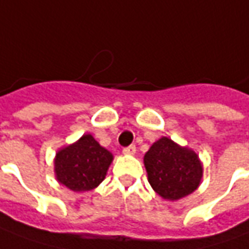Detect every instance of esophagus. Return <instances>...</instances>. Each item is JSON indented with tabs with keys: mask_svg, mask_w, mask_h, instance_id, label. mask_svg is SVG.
Instances as JSON below:
<instances>
[{
	"mask_svg": "<svg viewBox=\"0 0 249 249\" xmlns=\"http://www.w3.org/2000/svg\"><path fill=\"white\" fill-rule=\"evenodd\" d=\"M123 152H124L125 155H135V154H136V147H135V145H129V147H125V148L123 149Z\"/></svg>",
	"mask_w": 249,
	"mask_h": 249,
	"instance_id": "obj_1",
	"label": "esophagus"
}]
</instances>
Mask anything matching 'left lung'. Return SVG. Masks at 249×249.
Masks as SVG:
<instances>
[{
    "label": "left lung",
    "instance_id": "1",
    "mask_svg": "<svg viewBox=\"0 0 249 249\" xmlns=\"http://www.w3.org/2000/svg\"><path fill=\"white\" fill-rule=\"evenodd\" d=\"M149 185L170 201L186 197L196 190L202 177V164L196 152L179 147L167 137L152 144L144 156Z\"/></svg>",
    "mask_w": 249,
    "mask_h": 249
}]
</instances>
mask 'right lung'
Wrapping results in <instances>:
<instances>
[{"mask_svg": "<svg viewBox=\"0 0 249 249\" xmlns=\"http://www.w3.org/2000/svg\"><path fill=\"white\" fill-rule=\"evenodd\" d=\"M113 160L112 154L101 147L91 135L60 149L55 158L58 180L72 191H89L105 179Z\"/></svg>", "mask_w": 249, "mask_h": 249, "instance_id": "add662e5", "label": "right lung"}]
</instances>
